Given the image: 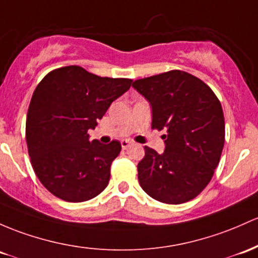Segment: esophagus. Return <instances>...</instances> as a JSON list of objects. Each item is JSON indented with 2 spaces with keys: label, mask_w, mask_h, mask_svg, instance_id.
<instances>
[{
  "label": "esophagus",
  "mask_w": 258,
  "mask_h": 258,
  "mask_svg": "<svg viewBox=\"0 0 258 258\" xmlns=\"http://www.w3.org/2000/svg\"><path fill=\"white\" fill-rule=\"evenodd\" d=\"M130 144H131V142H130V141L124 140V141H122V142H121V147H122V149H127V147H128Z\"/></svg>",
  "instance_id": "esophagus-1"
}]
</instances>
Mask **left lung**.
<instances>
[{
	"mask_svg": "<svg viewBox=\"0 0 258 258\" xmlns=\"http://www.w3.org/2000/svg\"><path fill=\"white\" fill-rule=\"evenodd\" d=\"M132 87L151 104L152 128L166 132L161 154L144 147L137 165L141 187L168 205L194 200L211 181L224 147L220 101L205 82L179 70L137 79Z\"/></svg>",
	"mask_w": 258,
	"mask_h": 258,
	"instance_id": "left-lung-1",
	"label": "left lung"
}]
</instances>
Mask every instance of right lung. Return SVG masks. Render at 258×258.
Returning <instances> with one entry per match:
<instances>
[{
  "label": "right lung",
  "mask_w": 258,
  "mask_h": 258,
  "mask_svg": "<svg viewBox=\"0 0 258 258\" xmlns=\"http://www.w3.org/2000/svg\"><path fill=\"white\" fill-rule=\"evenodd\" d=\"M132 79L99 77L79 66L53 70L35 88L28 109L25 140L36 176L53 196L84 202L105 189L121 144L89 141L111 103Z\"/></svg>",
  "instance_id": "right-lung-1"
}]
</instances>
